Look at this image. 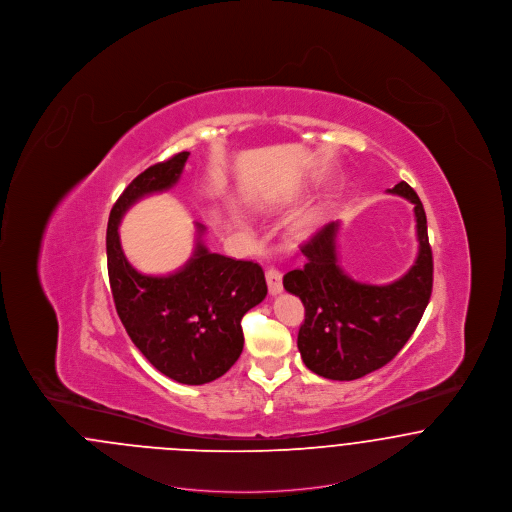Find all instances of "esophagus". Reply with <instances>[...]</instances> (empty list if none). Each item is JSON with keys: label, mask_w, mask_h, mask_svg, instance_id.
I'll return each mask as SVG.
<instances>
[{"label": "esophagus", "mask_w": 512, "mask_h": 512, "mask_svg": "<svg viewBox=\"0 0 512 512\" xmlns=\"http://www.w3.org/2000/svg\"><path fill=\"white\" fill-rule=\"evenodd\" d=\"M265 276H267L268 293L270 295H278L282 292V272L278 268H267Z\"/></svg>", "instance_id": "esophagus-1"}]
</instances>
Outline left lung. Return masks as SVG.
I'll return each mask as SVG.
<instances>
[{
  "label": "left lung",
  "mask_w": 512,
  "mask_h": 512,
  "mask_svg": "<svg viewBox=\"0 0 512 512\" xmlns=\"http://www.w3.org/2000/svg\"><path fill=\"white\" fill-rule=\"evenodd\" d=\"M390 194L414 205L418 255L413 267L386 286L361 284L338 263V222L322 226L301 245L305 263L284 276L286 292L301 299L305 322L297 334L301 359L328 380H357L388 365L413 336L434 282L432 247L422 201L407 182Z\"/></svg>",
  "instance_id": "1"
}]
</instances>
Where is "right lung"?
Returning a JSON list of instances; mask_svg holds the SVG:
<instances>
[{"instance_id": "add662e5", "label": "right lung", "mask_w": 512, "mask_h": 512, "mask_svg": "<svg viewBox=\"0 0 512 512\" xmlns=\"http://www.w3.org/2000/svg\"><path fill=\"white\" fill-rule=\"evenodd\" d=\"M188 155L157 163L126 186L107 222V270L119 318L142 355L172 380L201 386L242 355V317L267 295L263 268L211 253L197 224L192 259L167 276H149L128 263L119 238L124 213L146 195L171 190Z\"/></svg>"}]
</instances>
